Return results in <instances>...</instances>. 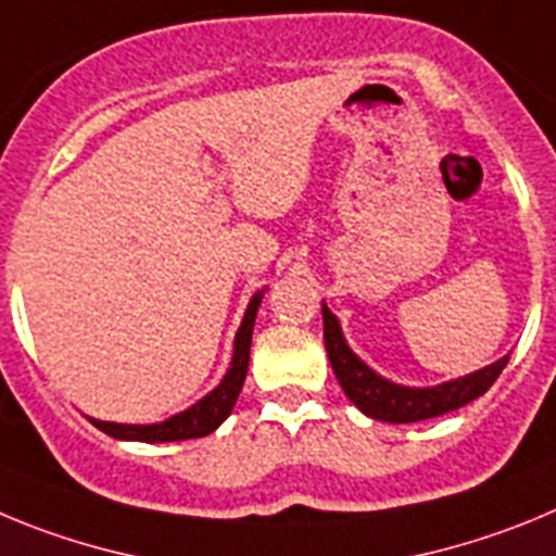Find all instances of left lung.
I'll return each instance as SVG.
<instances>
[{
	"label": "left lung",
	"mask_w": 556,
	"mask_h": 556,
	"mask_svg": "<svg viewBox=\"0 0 556 556\" xmlns=\"http://www.w3.org/2000/svg\"><path fill=\"white\" fill-rule=\"evenodd\" d=\"M324 346H327L329 363L338 377L340 388L363 409L368 418L388 424H413L427 421V418H438L452 409L465 407L468 402L479 399L490 384L496 382L498 374L504 371L507 357L496 359V363L484 365L482 371H473L468 377L452 379V382L434 384V388H407V384H396L390 379L379 377L371 371L357 354L349 349L346 338L340 332V324L329 307L324 304Z\"/></svg>",
	"instance_id": "obj_1"
}]
</instances>
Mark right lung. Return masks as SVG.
Masks as SVG:
<instances>
[{
  "label": "right lung",
  "instance_id": "obj_1",
  "mask_svg": "<svg viewBox=\"0 0 556 556\" xmlns=\"http://www.w3.org/2000/svg\"><path fill=\"white\" fill-rule=\"evenodd\" d=\"M263 302V290H257L249 302L247 315H243L241 329L235 334V352L232 363H229V371L224 374V379L218 382L216 390H210L207 396L199 399L193 407H188L185 413L172 415L168 421L160 424H110V421H97L91 418V424L97 429H102L104 434L118 440H141V443H172V440H191V438H204V434L216 432L224 424L229 413H232L235 402H238V393L243 388V379L249 371V346H252V329L254 318H257V307Z\"/></svg>",
  "mask_w": 556,
  "mask_h": 556
}]
</instances>
